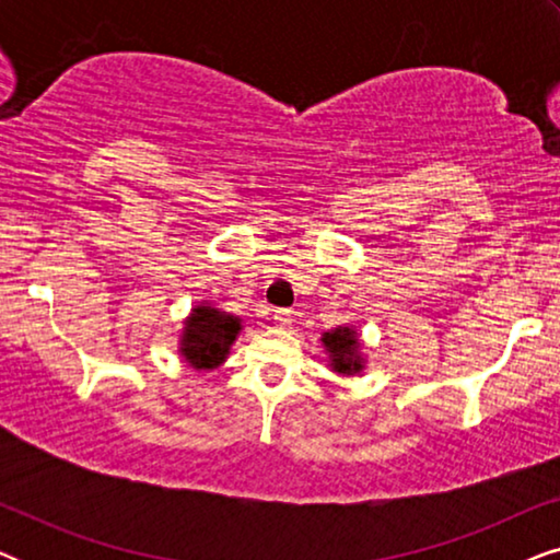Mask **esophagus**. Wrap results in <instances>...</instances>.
I'll return each mask as SVG.
<instances>
[{"instance_id":"obj_1","label":"esophagus","mask_w":560,"mask_h":560,"mask_svg":"<svg viewBox=\"0 0 560 560\" xmlns=\"http://www.w3.org/2000/svg\"><path fill=\"white\" fill-rule=\"evenodd\" d=\"M272 324L278 328H290V326H293V313H290V311H275L272 313Z\"/></svg>"}]
</instances>
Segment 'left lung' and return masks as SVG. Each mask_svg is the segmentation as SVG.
<instances>
[{
  "mask_svg": "<svg viewBox=\"0 0 560 560\" xmlns=\"http://www.w3.org/2000/svg\"><path fill=\"white\" fill-rule=\"evenodd\" d=\"M320 343H324L326 362L331 372L341 374V377H354V374L364 372V341L354 324H343L331 328V331H324Z\"/></svg>",
  "mask_w": 560,
  "mask_h": 560,
  "instance_id": "8db88e82",
  "label": "left lung"
}]
</instances>
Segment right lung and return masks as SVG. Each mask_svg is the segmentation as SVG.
Returning <instances> with one entry per match:
<instances>
[{
    "label": "right lung",
    "mask_w": 560,
    "mask_h": 560,
    "mask_svg": "<svg viewBox=\"0 0 560 560\" xmlns=\"http://www.w3.org/2000/svg\"><path fill=\"white\" fill-rule=\"evenodd\" d=\"M242 318L224 308H217L211 301H198L178 334V354L190 370L213 372L229 359L234 341L242 334Z\"/></svg>",
    "instance_id": "obj_1"
}]
</instances>
